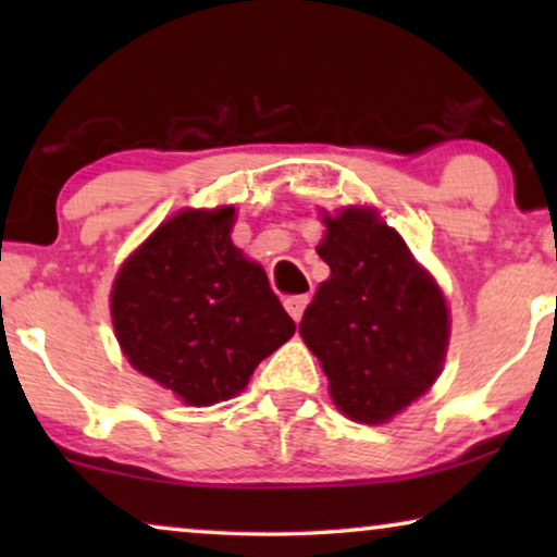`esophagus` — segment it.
<instances>
[{"label": "esophagus", "instance_id": "esophagus-1", "mask_svg": "<svg viewBox=\"0 0 557 557\" xmlns=\"http://www.w3.org/2000/svg\"><path fill=\"white\" fill-rule=\"evenodd\" d=\"M307 304H309V296H288V299L284 301V307L288 311V317H292L294 322H299L304 309H307Z\"/></svg>", "mask_w": 557, "mask_h": 557}]
</instances>
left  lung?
Here are the masks:
<instances>
[{
    "mask_svg": "<svg viewBox=\"0 0 557 557\" xmlns=\"http://www.w3.org/2000/svg\"><path fill=\"white\" fill-rule=\"evenodd\" d=\"M317 253L330 265L304 311L299 334L349 421L391 423L444 370L451 311L444 288L416 261L377 208L322 210Z\"/></svg>",
    "mask_w": 557,
    "mask_h": 557,
    "instance_id": "8db88e82",
    "label": "left lung"
}]
</instances>
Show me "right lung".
Returning <instances> with one entry per match:
<instances>
[{"label":"right lung","mask_w":557,"mask_h":557,"mask_svg":"<svg viewBox=\"0 0 557 557\" xmlns=\"http://www.w3.org/2000/svg\"><path fill=\"white\" fill-rule=\"evenodd\" d=\"M235 218V205L177 210L111 286L121 352L185 406L235 398L296 330L263 265L233 243Z\"/></svg>","instance_id":"right-lung-1"}]
</instances>
